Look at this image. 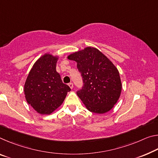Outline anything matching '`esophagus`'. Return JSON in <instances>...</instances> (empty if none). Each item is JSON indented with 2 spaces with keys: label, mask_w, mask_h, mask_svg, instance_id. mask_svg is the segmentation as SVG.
Returning a JSON list of instances; mask_svg holds the SVG:
<instances>
[{
  "label": "esophagus",
  "mask_w": 158,
  "mask_h": 158,
  "mask_svg": "<svg viewBox=\"0 0 158 158\" xmlns=\"http://www.w3.org/2000/svg\"><path fill=\"white\" fill-rule=\"evenodd\" d=\"M68 85H69V86L70 87V89H73V87H74L73 84H72V83H69Z\"/></svg>",
  "instance_id": "esophagus-1"
}]
</instances>
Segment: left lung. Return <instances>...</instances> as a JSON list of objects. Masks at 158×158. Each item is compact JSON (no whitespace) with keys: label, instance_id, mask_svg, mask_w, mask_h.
<instances>
[{"label":"left lung","instance_id":"left-lung-1","mask_svg":"<svg viewBox=\"0 0 158 158\" xmlns=\"http://www.w3.org/2000/svg\"><path fill=\"white\" fill-rule=\"evenodd\" d=\"M77 62L84 85L77 96L89 111L103 114L114 107L122 91L118 69L96 48L86 47L67 57Z\"/></svg>","mask_w":158,"mask_h":158}]
</instances>
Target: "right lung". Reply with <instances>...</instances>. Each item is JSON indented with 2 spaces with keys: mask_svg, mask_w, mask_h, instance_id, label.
<instances>
[{
  "mask_svg": "<svg viewBox=\"0 0 158 158\" xmlns=\"http://www.w3.org/2000/svg\"><path fill=\"white\" fill-rule=\"evenodd\" d=\"M58 57L46 53L34 64L24 84V95L38 113L50 114L61 106L71 89L56 72Z\"/></svg>",
  "mask_w": 158,
  "mask_h": 158,
  "instance_id": "obj_1",
  "label": "right lung"
}]
</instances>
